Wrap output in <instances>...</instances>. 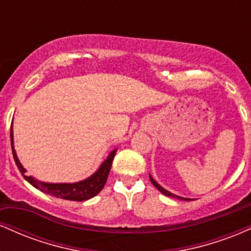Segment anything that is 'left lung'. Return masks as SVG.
Segmentation results:
<instances>
[{
  "instance_id": "8db88e82",
  "label": "left lung",
  "mask_w": 251,
  "mask_h": 251,
  "mask_svg": "<svg viewBox=\"0 0 251 251\" xmlns=\"http://www.w3.org/2000/svg\"><path fill=\"white\" fill-rule=\"evenodd\" d=\"M150 176V180H151V183L153 184V185L155 186V188H157L158 190H159L160 192H162L163 195H165V196H169V197H171V198H178V200H180V201H191L190 200V198H184V197H180V196H177V195H175V194H172V192H170V191H168V190H165L163 188L162 185H159V184L157 183V181H155L153 178H152V176L151 175H149Z\"/></svg>"
}]
</instances>
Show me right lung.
<instances>
[{"instance_id":"right-lung-1","label":"right lung","mask_w":251,"mask_h":251,"mask_svg":"<svg viewBox=\"0 0 251 251\" xmlns=\"http://www.w3.org/2000/svg\"><path fill=\"white\" fill-rule=\"evenodd\" d=\"M10 144L11 150H13V157L17 165V169L20 170L21 175L24 176V178L28 183L31 184L34 188H36L37 190H40V191L45 192L47 195L54 196V197L57 198H62V200L76 201L91 200V198H93L94 196H97L101 191L103 186H105L106 180H107L112 162H113L114 155H116L118 150L114 149L113 151H111V153L107 155V158L100 164L99 169L93 175L86 178V179L75 181V183H47V181H41L36 179V178L31 177V176L25 175L27 170L22 166V164L19 160V157L16 154L15 149H14L13 123H11L10 127Z\"/></svg>"}]
</instances>
